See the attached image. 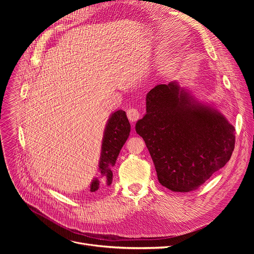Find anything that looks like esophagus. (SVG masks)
I'll return each mask as SVG.
<instances>
[{
  "label": "esophagus",
  "instance_id": "34e87169",
  "mask_svg": "<svg viewBox=\"0 0 254 254\" xmlns=\"http://www.w3.org/2000/svg\"><path fill=\"white\" fill-rule=\"evenodd\" d=\"M127 118L130 120V122H137V120L140 118V112L136 108H130L127 111Z\"/></svg>",
  "mask_w": 254,
  "mask_h": 254
}]
</instances>
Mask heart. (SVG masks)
Wrapping results in <instances>:
<instances>
[{
  "instance_id": "b5f03b06",
  "label": "heart",
  "mask_w": 254,
  "mask_h": 254,
  "mask_svg": "<svg viewBox=\"0 0 254 254\" xmlns=\"http://www.w3.org/2000/svg\"><path fill=\"white\" fill-rule=\"evenodd\" d=\"M107 93H108V88H105L104 89V95H107Z\"/></svg>"
}]
</instances>
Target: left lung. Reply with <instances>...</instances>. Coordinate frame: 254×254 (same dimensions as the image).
Instances as JSON below:
<instances>
[{"label": "left lung", "instance_id": "left-lung-1", "mask_svg": "<svg viewBox=\"0 0 254 254\" xmlns=\"http://www.w3.org/2000/svg\"><path fill=\"white\" fill-rule=\"evenodd\" d=\"M157 179L172 191L198 189L230 161L235 127L214 106L197 101L178 82L158 84L146 96L136 124Z\"/></svg>", "mask_w": 254, "mask_h": 254}]
</instances>
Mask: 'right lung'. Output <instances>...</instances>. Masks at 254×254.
Here are the masks:
<instances>
[{"label": "right lung", "mask_w": 254, "mask_h": 254, "mask_svg": "<svg viewBox=\"0 0 254 254\" xmlns=\"http://www.w3.org/2000/svg\"><path fill=\"white\" fill-rule=\"evenodd\" d=\"M130 125L124 110L113 112L107 122L102 141L101 156L99 162L100 177L93 178L90 183V191L98 192L110 186L113 179L112 168L117 156L127 140Z\"/></svg>", "instance_id": "1"}]
</instances>
